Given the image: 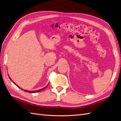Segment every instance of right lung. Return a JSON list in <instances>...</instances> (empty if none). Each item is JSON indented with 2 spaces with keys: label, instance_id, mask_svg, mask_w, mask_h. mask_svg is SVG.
I'll list each match as a JSON object with an SVG mask.
<instances>
[{
  "label": "right lung",
  "instance_id": "add662e5",
  "mask_svg": "<svg viewBox=\"0 0 121 121\" xmlns=\"http://www.w3.org/2000/svg\"><path fill=\"white\" fill-rule=\"evenodd\" d=\"M9 78L11 80V81H12V79H11L10 77H9ZM13 83L15 84V85H16V86H17L19 88H20V89H21L22 90H23L24 91H26V92H29V93H36V92H40V91H42V90H43L44 89H45L47 87V86H48V85H47L46 86H45V87H44V88H42V89H39V90H34V91H30V90H25V89H23L22 88H20L19 86L18 85H17V84L14 83L13 81Z\"/></svg>",
  "mask_w": 121,
  "mask_h": 121
}]
</instances>
